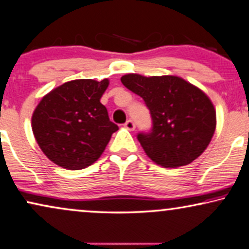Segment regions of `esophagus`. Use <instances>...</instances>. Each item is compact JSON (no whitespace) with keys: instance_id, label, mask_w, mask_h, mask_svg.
<instances>
[{"instance_id":"34e87169","label":"esophagus","mask_w":249,"mask_h":249,"mask_svg":"<svg viewBox=\"0 0 249 249\" xmlns=\"http://www.w3.org/2000/svg\"><path fill=\"white\" fill-rule=\"evenodd\" d=\"M124 127H125V129H128L129 131H132V130H135V127H136V125H135L134 121L128 120V121L124 124Z\"/></svg>"}]
</instances>
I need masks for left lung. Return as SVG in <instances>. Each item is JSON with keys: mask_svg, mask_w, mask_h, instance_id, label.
<instances>
[{"mask_svg": "<svg viewBox=\"0 0 249 249\" xmlns=\"http://www.w3.org/2000/svg\"><path fill=\"white\" fill-rule=\"evenodd\" d=\"M121 82L150 109L152 131L138 134L137 138L153 162L177 168L201 156L216 129L214 104L201 89L177 75L130 73Z\"/></svg>", "mask_w": 249, "mask_h": 249, "instance_id": "obj_1", "label": "left lung"}]
</instances>
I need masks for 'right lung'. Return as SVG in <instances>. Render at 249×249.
<instances>
[{
  "label": "right lung",
  "mask_w": 249,
  "mask_h": 249,
  "mask_svg": "<svg viewBox=\"0 0 249 249\" xmlns=\"http://www.w3.org/2000/svg\"><path fill=\"white\" fill-rule=\"evenodd\" d=\"M108 85V79L73 80L48 92L35 107L34 137L42 152L57 166L83 169L104 152L119 129L101 103Z\"/></svg>",
  "instance_id": "1"
}]
</instances>
